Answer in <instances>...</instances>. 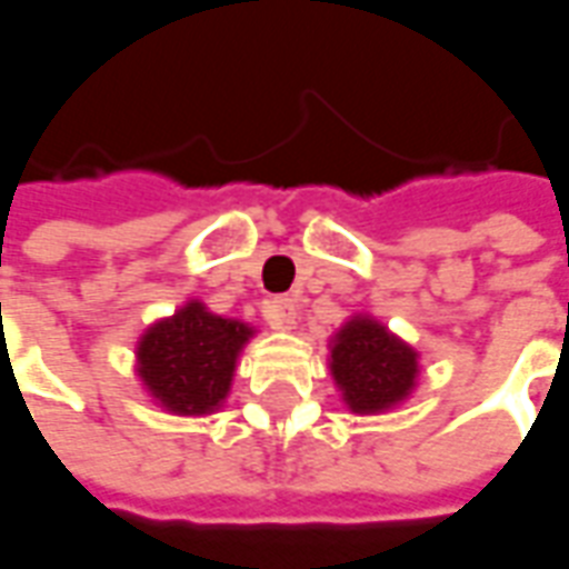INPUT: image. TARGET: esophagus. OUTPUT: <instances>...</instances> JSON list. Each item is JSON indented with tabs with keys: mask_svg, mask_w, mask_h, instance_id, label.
Wrapping results in <instances>:
<instances>
[{
	"mask_svg": "<svg viewBox=\"0 0 569 569\" xmlns=\"http://www.w3.org/2000/svg\"><path fill=\"white\" fill-rule=\"evenodd\" d=\"M296 315H299V305H296V299H289V296H277V299H270L264 305V318L270 323H277V327L296 323Z\"/></svg>",
	"mask_w": 569,
	"mask_h": 569,
	"instance_id": "obj_1",
	"label": "esophagus"
}]
</instances>
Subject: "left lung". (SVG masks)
Masks as SVG:
<instances>
[{
    "label": "left lung",
    "instance_id": "8db88e82",
    "mask_svg": "<svg viewBox=\"0 0 569 569\" xmlns=\"http://www.w3.org/2000/svg\"><path fill=\"white\" fill-rule=\"evenodd\" d=\"M330 375L352 412H381L416 387V349L397 340L383 323L352 318L330 349Z\"/></svg>",
    "mask_w": 569,
    "mask_h": 569
}]
</instances>
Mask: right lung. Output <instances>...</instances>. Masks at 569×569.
<instances>
[{
  "label": "right lung",
  "instance_id": "1",
  "mask_svg": "<svg viewBox=\"0 0 569 569\" xmlns=\"http://www.w3.org/2000/svg\"><path fill=\"white\" fill-rule=\"evenodd\" d=\"M248 337L251 327L246 323L217 318L201 302H188L141 337L138 375L169 412L204 416L226 400L236 356Z\"/></svg>",
  "mask_w": 569,
  "mask_h": 569
}]
</instances>
